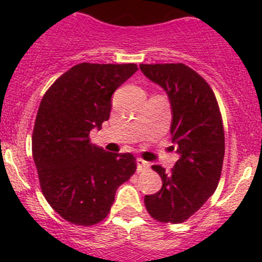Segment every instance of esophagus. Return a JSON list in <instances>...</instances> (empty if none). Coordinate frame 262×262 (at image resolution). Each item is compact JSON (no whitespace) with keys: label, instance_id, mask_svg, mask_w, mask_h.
Returning a JSON list of instances; mask_svg holds the SVG:
<instances>
[{"label":"esophagus","instance_id":"1","mask_svg":"<svg viewBox=\"0 0 262 262\" xmlns=\"http://www.w3.org/2000/svg\"><path fill=\"white\" fill-rule=\"evenodd\" d=\"M150 167V164L146 162V160L141 159V158H137V171L138 172H142L145 169H147Z\"/></svg>","mask_w":262,"mask_h":262}]
</instances>
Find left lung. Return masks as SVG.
<instances>
[{
    "label": "left lung",
    "instance_id": "obj_1",
    "mask_svg": "<svg viewBox=\"0 0 262 262\" xmlns=\"http://www.w3.org/2000/svg\"><path fill=\"white\" fill-rule=\"evenodd\" d=\"M140 69L168 95L172 142L180 154L169 173L151 167L163 185L145 195L146 210L158 222L183 223L218 187L225 157L222 115L209 83L185 63H141Z\"/></svg>",
    "mask_w": 262,
    "mask_h": 262
}]
</instances>
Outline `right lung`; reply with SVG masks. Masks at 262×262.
Here are the masks:
<instances>
[{"mask_svg": "<svg viewBox=\"0 0 262 262\" xmlns=\"http://www.w3.org/2000/svg\"><path fill=\"white\" fill-rule=\"evenodd\" d=\"M137 70L136 63H78L40 102L32 132L40 188L52 209L73 225L103 221L117 188L136 172L130 152L96 147L90 132L110 119L111 96Z\"/></svg>", "mask_w": 262, "mask_h": 262, "instance_id": "1", "label": "right lung"}]
</instances>
